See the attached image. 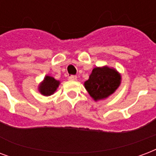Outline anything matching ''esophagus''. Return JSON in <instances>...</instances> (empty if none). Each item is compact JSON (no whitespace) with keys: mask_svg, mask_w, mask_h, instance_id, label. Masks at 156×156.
I'll return each mask as SVG.
<instances>
[{"mask_svg":"<svg viewBox=\"0 0 156 156\" xmlns=\"http://www.w3.org/2000/svg\"><path fill=\"white\" fill-rule=\"evenodd\" d=\"M69 80H72V81L77 80V76H76V75H70L69 77Z\"/></svg>","mask_w":156,"mask_h":156,"instance_id":"esophagus-1","label":"esophagus"}]
</instances>
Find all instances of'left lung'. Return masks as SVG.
I'll list each match as a JSON object with an SVG mask.
<instances>
[{
    "mask_svg": "<svg viewBox=\"0 0 156 156\" xmlns=\"http://www.w3.org/2000/svg\"><path fill=\"white\" fill-rule=\"evenodd\" d=\"M120 75L114 69L97 67L93 69L84 85L90 96L98 101L114 93L120 84Z\"/></svg>",
    "mask_w": 156,
    "mask_h": 156,
    "instance_id": "8db88e82",
    "label": "left lung"
}]
</instances>
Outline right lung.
I'll list each match as a JSON object with an SVG mask.
<instances>
[{
	"mask_svg": "<svg viewBox=\"0 0 156 156\" xmlns=\"http://www.w3.org/2000/svg\"><path fill=\"white\" fill-rule=\"evenodd\" d=\"M59 84V81L55 80L51 76H46V78H44L42 83L39 87V91L44 96H46V97L51 96L55 91Z\"/></svg>",
	"mask_w": 156,
	"mask_h": 156,
	"instance_id": "right-lung-1",
	"label": "right lung"
}]
</instances>
